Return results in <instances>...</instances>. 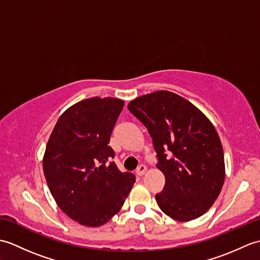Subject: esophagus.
Wrapping results in <instances>:
<instances>
[{"label": "esophagus", "mask_w": 260, "mask_h": 260, "mask_svg": "<svg viewBox=\"0 0 260 260\" xmlns=\"http://www.w3.org/2000/svg\"><path fill=\"white\" fill-rule=\"evenodd\" d=\"M145 172H146V167L144 164L139 165V168L136 169V175L137 176H142Z\"/></svg>", "instance_id": "1"}]
</instances>
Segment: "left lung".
Masks as SVG:
<instances>
[{"label":"left lung","mask_w":260,"mask_h":260,"mask_svg":"<svg viewBox=\"0 0 260 260\" xmlns=\"http://www.w3.org/2000/svg\"><path fill=\"white\" fill-rule=\"evenodd\" d=\"M127 108L147 128L156 167L165 176L163 190L155 196L159 209L179 221L206 213L224 182L223 150L211 121L168 90L141 96Z\"/></svg>","instance_id":"1"}]
</instances>
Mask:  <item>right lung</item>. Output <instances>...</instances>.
Wrapping results in <instances>:
<instances>
[{
  "label": "right lung",
  "instance_id": "1",
  "mask_svg": "<svg viewBox=\"0 0 260 260\" xmlns=\"http://www.w3.org/2000/svg\"><path fill=\"white\" fill-rule=\"evenodd\" d=\"M124 107L117 98L92 97L60 116L43 157V172L59 208L75 221L99 227L123 207L135 175L120 172L108 145Z\"/></svg>",
  "mask_w": 260,
  "mask_h": 260
}]
</instances>
